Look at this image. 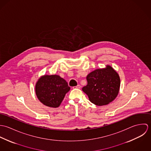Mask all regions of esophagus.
Listing matches in <instances>:
<instances>
[{"instance_id": "34e87169", "label": "esophagus", "mask_w": 151, "mask_h": 151, "mask_svg": "<svg viewBox=\"0 0 151 151\" xmlns=\"http://www.w3.org/2000/svg\"><path fill=\"white\" fill-rule=\"evenodd\" d=\"M74 88H77V89H80V88H81V86H80V85H78V86H74Z\"/></svg>"}]
</instances>
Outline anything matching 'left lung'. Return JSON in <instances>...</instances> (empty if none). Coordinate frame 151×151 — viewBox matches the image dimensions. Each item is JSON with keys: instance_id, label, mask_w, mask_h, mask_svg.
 <instances>
[{"instance_id": "1", "label": "left lung", "mask_w": 151, "mask_h": 151, "mask_svg": "<svg viewBox=\"0 0 151 151\" xmlns=\"http://www.w3.org/2000/svg\"><path fill=\"white\" fill-rule=\"evenodd\" d=\"M86 80L88 84L82 89L88 95L89 101L97 106L108 105L119 93L120 77L109 65L88 74Z\"/></svg>"}]
</instances>
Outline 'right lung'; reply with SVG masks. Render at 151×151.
Instances as JSON below:
<instances>
[{
  "mask_svg": "<svg viewBox=\"0 0 151 151\" xmlns=\"http://www.w3.org/2000/svg\"><path fill=\"white\" fill-rule=\"evenodd\" d=\"M70 89L66 81L58 75H44L35 85V93L39 101L50 108L59 107Z\"/></svg>",
  "mask_w": 151,
  "mask_h": 151,
  "instance_id": "obj_1",
  "label": "right lung"
}]
</instances>
